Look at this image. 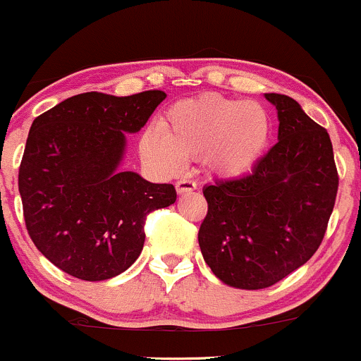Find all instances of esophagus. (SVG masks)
<instances>
[{
	"mask_svg": "<svg viewBox=\"0 0 361 361\" xmlns=\"http://www.w3.org/2000/svg\"><path fill=\"white\" fill-rule=\"evenodd\" d=\"M176 189L179 195H184V192H191L196 189V182L195 180H188V179H180L176 182Z\"/></svg>",
	"mask_w": 361,
	"mask_h": 361,
	"instance_id": "1",
	"label": "esophagus"
}]
</instances>
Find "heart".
Returning a JSON list of instances; mask_svg holds the SVG:
<instances>
[{
    "mask_svg": "<svg viewBox=\"0 0 361 361\" xmlns=\"http://www.w3.org/2000/svg\"><path fill=\"white\" fill-rule=\"evenodd\" d=\"M273 135L262 104L205 94L179 100L163 116L158 132H147L140 151L166 170L203 158L215 176L235 179L257 166Z\"/></svg>",
    "mask_w": 361,
    "mask_h": 361,
    "instance_id": "b5f03b06",
    "label": "heart"
}]
</instances>
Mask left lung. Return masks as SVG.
<instances>
[{"label": "left lung", "instance_id": "8db88e82", "mask_svg": "<svg viewBox=\"0 0 361 361\" xmlns=\"http://www.w3.org/2000/svg\"><path fill=\"white\" fill-rule=\"evenodd\" d=\"M266 99L278 111V142L250 173L203 188V259L219 280L245 290L271 287L313 257L339 188L326 130L287 95Z\"/></svg>", "mask_w": 361, "mask_h": 361}]
</instances>
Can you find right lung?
Returning <instances> with one entry per match:
<instances>
[{"mask_svg": "<svg viewBox=\"0 0 361 361\" xmlns=\"http://www.w3.org/2000/svg\"><path fill=\"white\" fill-rule=\"evenodd\" d=\"M165 97L87 92L32 121L18 169L25 228L71 276L100 281L123 273L142 252L147 214L176 203L172 184L120 170L125 133L139 132Z\"/></svg>", "mask_w": 361, "mask_h": 361, "instance_id": "add662e5", "label": "right lung"}]
</instances>
